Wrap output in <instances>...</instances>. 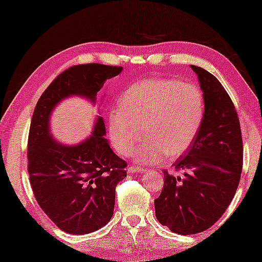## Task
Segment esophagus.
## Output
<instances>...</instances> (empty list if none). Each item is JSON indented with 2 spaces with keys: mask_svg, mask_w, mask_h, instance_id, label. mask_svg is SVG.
<instances>
[{
  "mask_svg": "<svg viewBox=\"0 0 262 262\" xmlns=\"http://www.w3.org/2000/svg\"><path fill=\"white\" fill-rule=\"evenodd\" d=\"M127 171L128 173H144V171H146V168L138 166H130L127 167Z\"/></svg>",
  "mask_w": 262,
  "mask_h": 262,
  "instance_id": "1",
  "label": "esophagus"
}]
</instances>
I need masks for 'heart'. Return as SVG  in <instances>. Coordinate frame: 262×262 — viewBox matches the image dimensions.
I'll return each mask as SVG.
<instances>
[{
  "label": "heart",
  "mask_w": 262,
  "mask_h": 262,
  "mask_svg": "<svg viewBox=\"0 0 262 262\" xmlns=\"http://www.w3.org/2000/svg\"><path fill=\"white\" fill-rule=\"evenodd\" d=\"M110 111L109 136L122 156L136 148L140 164H158L167 157L179 158L194 143L202 126L205 100L195 83L174 79H146L130 85Z\"/></svg>",
  "instance_id": "b5f03b06"
}]
</instances>
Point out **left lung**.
I'll list each match as a JSON object with an SVG mask.
<instances>
[{
  "mask_svg": "<svg viewBox=\"0 0 262 262\" xmlns=\"http://www.w3.org/2000/svg\"><path fill=\"white\" fill-rule=\"evenodd\" d=\"M196 73L205 100L201 130L175 170H164L165 183L154 201L160 224L188 235L209 229L220 220L237 191L243 168V139L237 111L229 94L211 73L190 66Z\"/></svg>",
  "mask_w": 262,
  "mask_h": 262,
  "instance_id": "1",
  "label": "left lung"
}]
</instances>
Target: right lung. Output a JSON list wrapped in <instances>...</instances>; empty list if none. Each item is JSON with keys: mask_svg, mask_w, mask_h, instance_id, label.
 <instances>
[{"mask_svg": "<svg viewBox=\"0 0 262 262\" xmlns=\"http://www.w3.org/2000/svg\"><path fill=\"white\" fill-rule=\"evenodd\" d=\"M122 71L123 67L102 63L73 66L52 81L34 108L28 140L30 183L42 211L67 233H91L108 224L114 215L116 186L126 177L127 165L104 138L101 116L92 136L72 146L53 138L50 116L70 96L96 103L105 81Z\"/></svg>", "mask_w": 262, "mask_h": 262, "instance_id": "1", "label": "right lung"}]
</instances>
